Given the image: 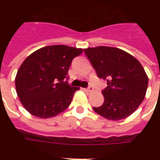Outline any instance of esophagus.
<instances>
[{
    "label": "esophagus",
    "instance_id": "esophagus-1",
    "mask_svg": "<svg viewBox=\"0 0 160 160\" xmlns=\"http://www.w3.org/2000/svg\"><path fill=\"white\" fill-rule=\"evenodd\" d=\"M85 90H86L87 92H90V91H92L93 90V88L91 87V86H90V87L87 88V89H85Z\"/></svg>",
    "mask_w": 160,
    "mask_h": 160
}]
</instances>
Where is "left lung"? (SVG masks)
Segmentation results:
<instances>
[{
  "instance_id": "obj_1",
  "label": "left lung",
  "mask_w": 160,
  "mask_h": 160,
  "mask_svg": "<svg viewBox=\"0 0 160 160\" xmlns=\"http://www.w3.org/2000/svg\"><path fill=\"white\" fill-rule=\"evenodd\" d=\"M84 51L98 76L106 80L108 85L102 91L104 104L94 110L110 120L131 115L144 100L149 82L139 60L115 47L97 46Z\"/></svg>"
}]
</instances>
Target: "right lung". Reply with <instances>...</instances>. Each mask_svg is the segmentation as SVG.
I'll return each mask as SVG.
<instances>
[{"label": "right lung", "instance_id": "1", "mask_svg": "<svg viewBox=\"0 0 160 160\" xmlns=\"http://www.w3.org/2000/svg\"><path fill=\"white\" fill-rule=\"evenodd\" d=\"M82 52L83 49L65 45L48 46L24 60L15 84L20 101L30 114L48 119L67 109L80 88L65 80L72 60Z\"/></svg>", "mask_w": 160, "mask_h": 160}]
</instances>
